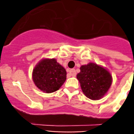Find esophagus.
<instances>
[{"instance_id":"34e87169","label":"esophagus","mask_w":134,"mask_h":134,"mask_svg":"<svg viewBox=\"0 0 134 134\" xmlns=\"http://www.w3.org/2000/svg\"><path fill=\"white\" fill-rule=\"evenodd\" d=\"M76 72L75 69H71L69 71V75H70L71 76H76Z\"/></svg>"}]
</instances>
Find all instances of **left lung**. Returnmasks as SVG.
Here are the masks:
<instances>
[{"instance_id": "obj_1", "label": "left lung", "mask_w": 134, "mask_h": 134, "mask_svg": "<svg viewBox=\"0 0 134 134\" xmlns=\"http://www.w3.org/2000/svg\"><path fill=\"white\" fill-rule=\"evenodd\" d=\"M76 77L83 94L92 100L102 98L112 84V76L104 67L90 63L80 67Z\"/></svg>"}]
</instances>
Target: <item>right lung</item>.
Returning a JSON list of instances; mask_svg holds the SVG:
<instances>
[{
    "label": "right lung",
    "instance_id": "1",
    "mask_svg": "<svg viewBox=\"0 0 134 134\" xmlns=\"http://www.w3.org/2000/svg\"><path fill=\"white\" fill-rule=\"evenodd\" d=\"M67 71L55 58L42 59L32 71L35 86L46 93L57 91L65 83Z\"/></svg>",
    "mask_w": 134,
    "mask_h": 134
}]
</instances>
